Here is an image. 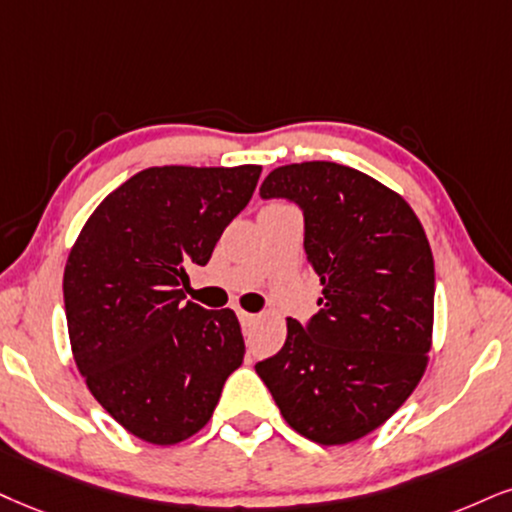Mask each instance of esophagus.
<instances>
[{
    "instance_id": "obj_1",
    "label": "esophagus",
    "mask_w": 512,
    "mask_h": 512,
    "mask_svg": "<svg viewBox=\"0 0 512 512\" xmlns=\"http://www.w3.org/2000/svg\"><path fill=\"white\" fill-rule=\"evenodd\" d=\"M237 315H239V323H242L244 330H246V327H251V325H254L256 320H258L254 313H246V311H239Z\"/></svg>"
}]
</instances>
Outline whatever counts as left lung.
I'll return each mask as SVG.
<instances>
[{"label":"left lung","instance_id":"obj_1","mask_svg":"<svg viewBox=\"0 0 512 512\" xmlns=\"http://www.w3.org/2000/svg\"><path fill=\"white\" fill-rule=\"evenodd\" d=\"M261 197L301 206L323 299L308 325L287 318L285 346L256 372L301 437L351 444L384 425L425 375L434 327L430 242L401 194L342 163L275 168Z\"/></svg>","mask_w":512,"mask_h":512}]
</instances>
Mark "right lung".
I'll return each instance as SVG.
<instances>
[{
	"mask_svg": "<svg viewBox=\"0 0 512 512\" xmlns=\"http://www.w3.org/2000/svg\"><path fill=\"white\" fill-rule=\"evenodd\" d=\"M261 166H154L116 187L82 225L63 270L75 365L118 425L156 446L211 420L244 361L235 311L182 304L187 266L249 204Z\"/></svg>",
	"mask_w": 512,
	"mask_h": 512,
	"instance_id": "obj_1",
	"label": "right lung"
}]
</instances>
